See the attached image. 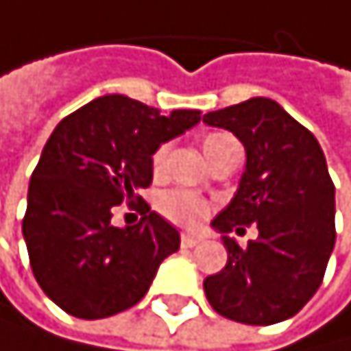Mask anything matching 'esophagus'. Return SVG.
<instances>
[{
	"mask_svg": "<svg viewBox=\"0 0 351 351\" xmlns=\"http://www.w3.org/2000/svg\"><path fill=\"white\" fill-rule=\"evenodd\" d=\"M180 239H182L184 248H191V246H197L199 241H202V235H199V233H182V237H180Z\"/></svg>",
	"mask_w": 351,
	"mask_h": 351,
	"instance_id": "esophagus-1",
	"label": "esophagus"
}]
</instances>
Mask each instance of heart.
<instances>
[{
    "instance_id": "obj_1",
    "label": "heart",
    "mask_w": 351,
    "mask_h": 351,
    "mask_svg": "<svg viewBox=\"0 0 351 351\" xmlns=\"http://www.w3.org/2000/svg\"><path fill=\"white\" fill-rule=\"evenodd\" d=\"M237 145L233 141V136L228 134H210L204 138L202 143V149H204V156L206 158H213L215 154L224 152L226 147H233ZM165 162H167V147H160L158 152L154 154V171L160 173L165 169ZM162 213L176 221V224H182V226H195L199 224L206 215H208V204L204 202L202 197L191 193V191H182V189H176V191H169L160 197V202H158Z\"/></svg>"
}]
</instances>
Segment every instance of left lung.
<instances>
[{"label":"left lung","mask_w":351,"mask_h":351,"mask_svg":"<svg viewBox=\"0 0 351 351\" xmlns=\"http://www.w3.org/2000/svg\"><path fill=\"white\" fill-rule=\"evenodd\" d=\"M233 132L246 169L233 199L210 221L228 261L204 279L217 314L246 326H272L306 306L319 290L334 250V184L319 141L279 103L255 96L204 114ZM255 223L260 235L241 249L228 233Z\"/></svg>","instance_id":"obj_1"}]
</instances>
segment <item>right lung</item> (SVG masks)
I'll return each mask as SVG.
<instances>
[{
  "label": "right lung",
  "mask_w": 351,
  "mask_h": 351,
  "mask_svg": "<svg viewBox=\"0 0 351 351\" xmlns=\"http://www.w3.org/2000/svg\"><path fill=\"white\" fill-rule=\"evenodd\" d=\"M199 123L197 110H160L105 94L65 116L45 143L28 186L23 239L41 290L76 319H105L141 301L180 233L138 193L154 180L158 147ZM121 202L141 221L118 229Z\"/></svg>",
  "instance_id": "add662e5"
}]
</instances>
